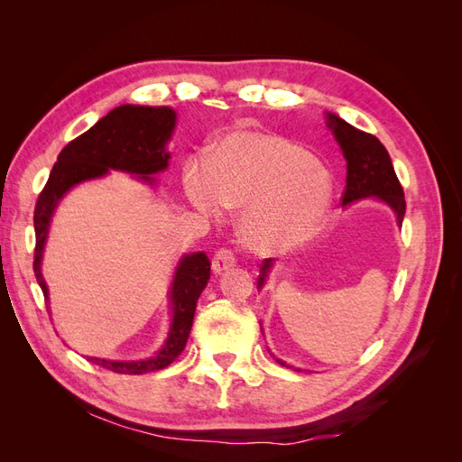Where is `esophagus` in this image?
I'll list each match as a JSON object with an SVG mask.
<instances>
[{"mask_svg": "<svg viewBox=\"0 0 462 462\" xmlns=\"http://www.w3.org/2000/svg\"><path fill=\"white\" fill-rule=\"evenodd\" d=\"M234 266H236V258H234V254L230 250L222 248L214 254V258H212L214 273H224V272L232 270Z\"/></svg>", "mask_w": 462, "mask_h": 462, "instance_id": "esophagus-1", "label": "esophagus"}]
</instances>
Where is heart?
I'll return each mask as SVG.
<instances>
[{
	"label": "heart",
	"instance_id": "1",
	"mask_svg": "<svg viewBox=\"0 0 462 462\" xmlns=\"http://www.w3.org/2000/svg\"><path fill=\"white\" fill-rule=\"evenodd\" d=\"M182 180L202 212L242 208V238L256 252L290 250L310 240L333 200L331 172L306 146L248 129L224 134L208 164L186 161Z\"/></svg>",
	"mask_w": 462,
	"mask_h": 462
}]
</instances>
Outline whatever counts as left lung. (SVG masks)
Masks as SVG:
<instances>
[{"label": "left lung", "instance_id": "8db88e82", "mask_svg": "<svg viewBox=\"0 0 462 462\" xmlns=\"http://www.w3.org/2000/svg\"><path fill=\"white\" fill-rule=\"evenodd\" d=\"M328 126L331 129L333 136H336V141L339 143L343 151V156H346L347 161V184L346 190H343V204L375 196V199L389 204L397 214V222L403 224V186H401L397 179L393 162H391L385 146L379 143L377 136L356 129V126H351L333 113H328ZM272 262V258L262 262L258 288H263V283H266ZM278 363L286 365V363L280 359Z\"/></svg>", "mask_w": 462, "mask_h": 462}]
</instances>
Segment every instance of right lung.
Returning a JSON list of instances; mask_svg holds the SVG:
<instances>
[{
  "instance_id": "add662e5",
  "label": "right lung",
  "mask_w": 462,
  "mask_h": 462,
  "mask_svg": "<svg viewBox=\"0 0 462 462\" xmlns=\"http://www.w3.org/2000/svg\"><path fill=\"white\" fill-rule=\"evenodd\" d=\"M174 123L176 113L171 106L121 105L59 152L45 189L39 194L33 214V272L39 288L43 290L45 300H49V293L42 273V258L49 224H51V216L59 200L75 184L101 179L109 171L131 172L139 176L141 180L154 182L151 174L161 172L169 166L171 154L166 152V143H169L174 131ZM208 280V256L204 252L186 254L174 272L171 286L172 323L169 337H166L164 346L156 351V356L141 361H113L99 357H89V361H93L95 365H101L103 369L125 373V375H143V373L169 367L180 356L186 341H189L196 301H199Z\"/></svg>"
}]
</instances>
